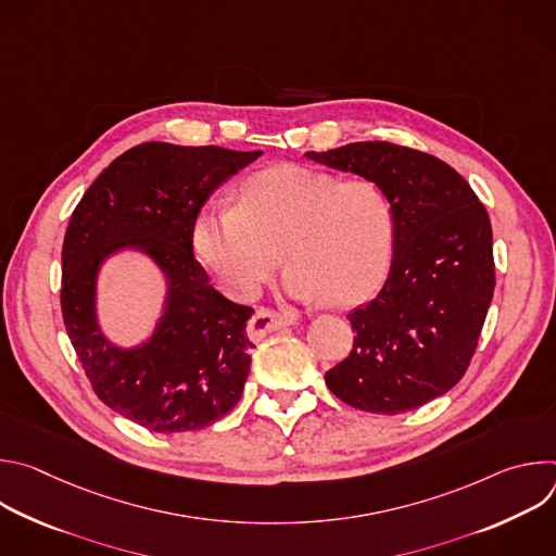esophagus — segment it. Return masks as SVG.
Segmentation results:
<instances>
[{
  "mask_svg": "<svg viewBox=\"0 0 556 556\" xmlns=\"http://www.w3.org/2000/svg\"><path fill=\"white\" fill-rule=\"evenodd\" d=\"M292 324H294L292 314H281V312H275V309H268V307H260L253 314V319L249 321L247 332L253 341H260L266 334H270L275 330H281L286 326H292Z\"/></svg>",
  "mask_w": 556,
  "mask_h": 556,
  "instance_id": "obj_1",
  "label": "esophagus"
}]
</instances>
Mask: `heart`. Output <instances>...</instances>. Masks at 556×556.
I'll return each mask as SVG.
<instances>
[{"instance_id":"b5f03b06","label":"heart","mask_w":556,"mask_h":556,"mask_svg":"<svg viewBox=\"0 0 556 556\" xmlns=\"http://www.w3.org/2000/svg\"><path fill=\"white\" fill-rule=\"evenodd\" d=\"M393 232L391 202L374 180L279 165L251 176L240 204L202 206L191 240L198 260L235 299H253L283 255L288 296L348 307L382 283Z\"/></svg>"}]
</instances>
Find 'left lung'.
Listing matches in <instances>:
<instances>
[{
  "instance_id": "obj_1",
  "label": "left lung",
  "mask_w": 556,
  "mask_h": 556,
  "mask_svg": "<svg viewBox=\"0 0 556 556\" xmlns=\"http://www.w3.org/2000/svg\"><path fill=\"white\" fill-rule=\"evenodd\" d=\"M305 157L369 178L393 208L389 277L348 314L354 348L326 374L354 409L405 414L464 376L495 290L493 228L470 185L440 157L391 144L350 142Z\"/></svg>"
}]
</instances>
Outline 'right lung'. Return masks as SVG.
I'll return each mask as SVG.
<instances>
[{"mask_svg": "<svg viewBox=\"0 0 556 556\" xmlns=\"http://www.w3.org/2000/svg\"><path fill=\"white\" fill-rule=\"evenodd\" d=\"M260 155L142 142L116 157L70 217L61 253L67 337L99 399L149 431L204 429L242 399L255 309L208 283L191 235L208 195ZM123 250L149 256L168 283L154 334L134 349L112 344L96 319L100 266Z\"/></svg>", "mask_w": 556, "mask_h": 556, "instance_id": "1", "label": "right lung"}]
</instances>
